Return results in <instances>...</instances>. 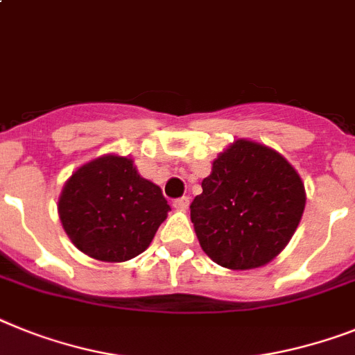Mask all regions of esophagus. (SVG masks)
<instances>
[{
    "mask_svg": "<svg viewBox=\"0 0 355 355\" xmlns=\"http://www.w3.org/2000/svg\"><path fill=\"white\" fill-rule=\"evenodd\" d=\"M173 205L180 211L187 209V205H189V196H180V198H177V200H173Z\"/></svg>",
    "mask_w": 355,
    "mask_h": 355,
    "instance_id": "34e87169",
    "label": "esophagus"
}]
</instances>
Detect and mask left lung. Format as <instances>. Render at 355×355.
<instances>
[{
	"label": "left lung",
	"mask_w": 355,
	"mask_h": 355,
	"mask_svg": "<svg viewBox=\"0 0 355 355\" xmlns=\"http://www.w3.org/2000/svg\"><path fill=\"white\" fill-rule=\"evenodd\" d=\"M189 209L198 242L214 263L254 269L293 238L305 209V187L282 155L236 141L214 160Z\"/></svg>",
	"instance_id": "left-lung-1"
}]
</instances>
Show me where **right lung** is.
<instances>
[{
	"mask_svg": "<svg viewBox=\"0 0 355 355\" xmlns=\"http://www.w3.org/2000/svg\"><path fill=\"white\" fill-rule=\"evenodd\" d=\"M171 211L159 186L126 157L85 164L64 184L59 218L73 245L101 261H126L148 249Z\"/></svg>",
	"mask_w": 355,
	"mask_h": 355,
	"instance_id": "right-lung-1",
	"label": "right lung"
}]
</instances>
